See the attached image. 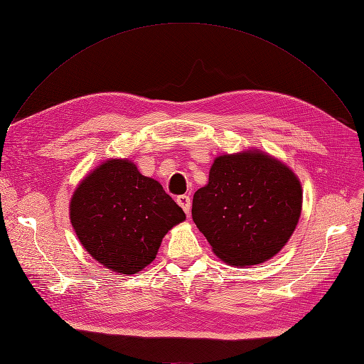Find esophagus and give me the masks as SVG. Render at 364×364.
Returning <instances> with one entry per match:
<instances>
[{"label":"esophagus","mask_w":364,"mask_h":364,"mask_svg":"<svg viewBox=\"0 0 364 364\" xmlns=\"http://www.w3.org/2000/svg\"><path fill=\"white\" fill-rule=\"evenodd\" d=\"M177 203L180 205V207L183 208V211L188 215L191 214V198H188L187 195H180L177 196Z\"/></svg>","instance_id":"1"}]
</instances>
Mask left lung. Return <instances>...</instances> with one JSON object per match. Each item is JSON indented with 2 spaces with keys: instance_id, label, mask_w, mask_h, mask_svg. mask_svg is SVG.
Segmentation results:
<instances>
[{
  "instance_id": "8db88e82",
  "label": "left lung",
  "mask_w": 364,
  "mask_h": 364,
  "mask_svg": "<svg viewBox=\"0 0 364 364\" xmlns=\"http://www.w3.org/2000/svg\"><path fill=\"white\" fill-rule=\"evenodd\" d=\"M300 210L294 173L271 156L248 151L217 157L208 184L193 196L192 217L221 260L250 266L286 245Z\"/></svg>"
}]
</instances>
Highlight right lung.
Instances as JSON below:
<instances>
[{"label": "right lung", "mask_w": 364, "mask_h": 364, "mask_svg": "<svg viewBox=\"0 0 364 364\" xmlns=\"http://www.w3.org/2000/svg\"><path fill=\"white\" fill-rule=\"evenodd\" d=\"M71 223L89 255L119 274L150 264L165 233L186 218L164 187L129 161H107L77 187Z\"/></svg>", "instance_id": "right-lung-1"}]
</instances>
